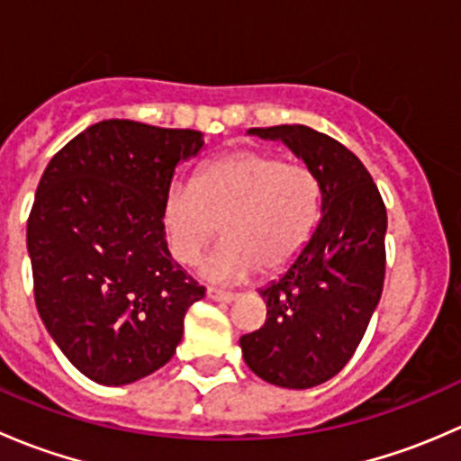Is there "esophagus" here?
<instances>
[{
    "mask_svg": "<svg viewBox=\"0 0 461 461\" xmlns=\"http://www.w3.org/2000/svg\"><path fill=\"white\" fill-rule=\"evenodd\" d=\"M207 296H209V299H212V301H222V303H231V301H234L239 294H234V292L216 290V287H209Z\"/></svg>",
    "mask_w": 461,
    "mask_h": 461,
    "instance_id": "34e87169",
    "label": "esophagus"
}]
</instances>
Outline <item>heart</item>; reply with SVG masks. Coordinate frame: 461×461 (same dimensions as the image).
<instances>
[{"label": "heart", "mask_w": 461, "mask_h": 461, "mask_svg": "<svg viewBox=\"0 0 461 461\" xmlns=\"http://www.w3.org/2000/svg\"><path fill=\"white\" fill-rule=\"evenodd\" d=\"M319 218V180L303 162H283L267 151L216 158L192 189H169L162 212L167 245L178 263L194 265L222 231L225 240L204 258L201 272L216 283H236L290 267Z\"/></svg>", "instance_id": "b5f03b06"}]
</instances>
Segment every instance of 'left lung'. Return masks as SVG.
Instances as JSON below:
<instances>
[{
  "instance_id": "obj_1",
  "label": "left lung",
  "mask_w": 461,
  "mask_h": 461,
  "mask_svg": "<svg viewBox=\"0 0 461 461\" xmlns=\"http://www.w3.org/2000/svg\"><path fill=\"white\" fill-rule=\"evenodd\" d=\"M283 140L321 189L317 231L299 258L260 296L267 319L240 337L245 364L281 388H312L341 373L359 348L385 276V204L364 162L303 124L249 129Z\"/></svg>"
}]
</instances>
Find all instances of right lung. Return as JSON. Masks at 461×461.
<instances>
[{"mask_svg": "<svg viewBox=\"0 0 461 461\" xmlns=\"http://www.w3.org/2000/svg\"><path fill=\"white\" fill-rule=\"evenodd\" d=\"M203 144L194 129L102 120L64 144L37 185L26 225L37 312L97 384L162 368L204 296L171 258L162 225L176 165Z\"/></svg>", "mask_w": 461, "mask_h": 461, "instance_id": "1", "label": "right lung"}]
</instances>
